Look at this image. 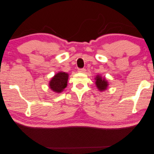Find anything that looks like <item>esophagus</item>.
Instances as JSON below:
<instances>
[{
  "label": "esophagus",
  "mask_w": 154,
  "mask_h": 154,
  "mask_svg": "<svg viewBox=\"0 0 154 154\" xmlns=\"http://www.w3.org/2000/svg\"><path fill=\"white\" fill-rule=\"evenodd\" d=\"M79 72H82V73H84L86 71V69H79L78 71Z\"/></svg>",
  "instance_id": "1"
}]
</instances>
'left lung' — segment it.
I'll return each mask as SVG.
<instances>
[{"instance_id":"obj_1","label":"left lung","mask_w":154,"mask_h":154,"mask_svg":"<svg viewBox=\"0 0 154 154\" xmlns=\"http://www.w3.org/2000/svg\"><path fill=\"white\" fill-rule=\"evenodd\" d=\"M95 80H96V85L97 88H98L99 91H104L106 89L109 84L105 78H102L98 74V75H97L96 77L95 78Z\"/></svg>"}]
</instances>
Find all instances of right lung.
<instances>
[{
  "instance_id": "right-lung-1",
  "label": "right lung",
  "mask_w": 154,
  "mask_h": 154,
  "mask_svg": "<svg viewBox=\"0 0 154 154\" xmlns=\"http://www.w3.org/2000/svg\"><path fill=\"white\" fill-rule=\"evenodd\" d=\"M69 74L64 72H59L49 82V87L57 93H60L67 85Z\"/></svg>"
}]
</instances>
